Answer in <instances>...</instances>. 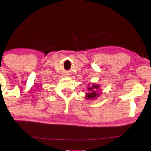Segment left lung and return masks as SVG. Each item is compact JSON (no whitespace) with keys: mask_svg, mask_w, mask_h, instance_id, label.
Returning <instances> with one entry per match:
<instances>
[{"mask_svg":"<svg viewBox=\"0 0 151 151\" xmlns=\"http://www.w3.org/2000/svg\"><path fill=\"white\" fill-rule=\"evenodd\" d=\"M88 93H86V97L87 99H93L99 96L100 93L98 92V89H99V86L95 84H92L91 86H88Z\"/></svg>","mask_w":151,"mask_h":151,"instance_id":"1","label":"left lung"}]
</instances>
